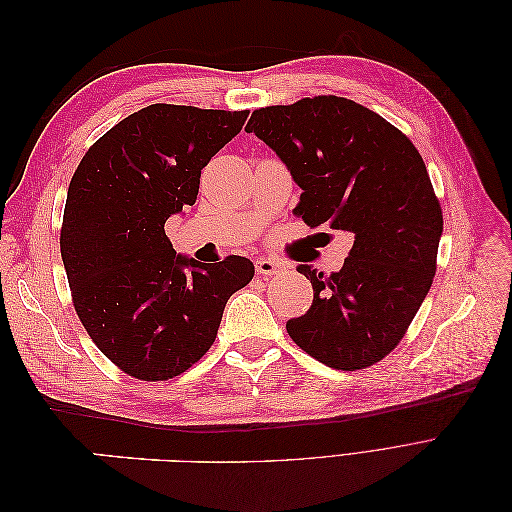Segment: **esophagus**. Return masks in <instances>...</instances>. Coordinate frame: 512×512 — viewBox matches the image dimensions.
<instances>
[{"instance_id": "obj_1", "label": "esophagus", "mask_w": 512, "mask_h": 512, "mask_svg": "<svg viewBox=\"0 0 512 512\" xmlns=\"http://www.w3.org/2000/svg\"><path fill=\"white\" fill-rule=\"evenodd\" d=\"M254 267H256V271H258L260 275H277V273L284 271L282 262L271 260V258H258V260L254 262Z\"/></svg>"}]
</instances>
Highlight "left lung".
<instances>
[{"label":"left lung","instance_id":"left-lung-1","mask_svg":"<svg viewBox=\"0 0 512 512\" xmlns=\"http://www.w3.org/2000/svg\"><path fill=\"white\" fill-rule=\"evenodd\" d=\"M245 130L301 188L297 218L354 235L342 271L297 267L314 301L286 322L288 335L335 369L378 363L404 337L436 275L442 209L421 153L384 117L337 96L258 108Z\"/></svg>","mask_w":512,"mask_h":512}]
</instances>
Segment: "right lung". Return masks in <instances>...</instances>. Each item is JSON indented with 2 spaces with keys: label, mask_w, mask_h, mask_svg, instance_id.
I'll return each instance as SVG.
<instances>
[{
  "label": "right lung",
  "mask_w": 512,
  "mask_h": 512,
  "mask_svg": "<svg viewBox=\"0 0 512 512\" xmlns=\"http://www.w3.org/2000/svg\"><path fill=\"white\" fill-rule=\"evenodd\" d=\"M247 111L151 104L89 147L70 181L61 260L94 344L138 380H168L203 356L252 260L177 254L168 218L192 207L200 170L235 138Z\"/></svg>",
  "instance_id": "1"
}]
</instances>
